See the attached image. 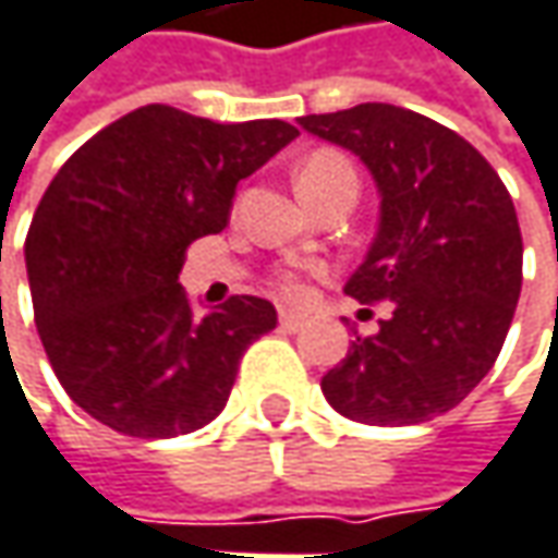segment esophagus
I'll return each mask as SVG.
<instances>
[{
	"label": "esophagus",
	"mask_w": 558,
	"mask_h": 558,
	"mask_svg": "<svg viewBox=\"0 0 558 558\" xmlns=\"http://www.w3.org/2000/svg\"><path fill=\"white\" fill-rule=\"evenodd\" d=\"M279 324H282V330H289V333H299L307 327V317L299 314V311H279Z\"/></svg>",
	"instance_id": "34e87169"
}]
</instances>
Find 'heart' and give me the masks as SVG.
<instances>
[{"instance_id":"b5f03b06","label":"heart","mask_w":558,"mask_h":558,"mask_svg":"<svg viewBox=\"0 0 558 558\" xmlns=\"http://www.w3.org/2000/svg\"><path fill=\"white\" fill-rule=\"evenodd\" d=\"M345 171H352V165H349L342 155H337V151H314V155L299 168V193L317 186V183H324V180L333 178V174H345ZM352 174H355V171H352ZM276 286H279L286 295H301L299 276H292V272H279Z\"/></svg>"}]
</instances>
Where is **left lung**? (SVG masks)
<instances>
[{
  "instance_id": "left-lung-1",
  "label": "left lung",
  "mask_w": 558,
  "mask_h": 558,
  "mask_svg": "<svg viewBox=\"0 0 558 558\" xmlns=\"http://www.w3.org/2000/svg\"><path fill=\"white\" fill-rule=\"evenodd\" d=\"M299 123L355 151L378 183V234L345 295L393 307L324 375V397L365 425L454 410L496 365L521 295L524 244L505 183L463 136L407 107L359 104Z\"/></svg>"
}]
</instances>
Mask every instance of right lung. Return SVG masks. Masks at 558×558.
I'll return each instance as SVG.
<instances>
[{
  "label": "right lung",
  "instance_id": "1",
  "mask_svg": "<svg viewBox=\"0 0 558 558\" xmlns=\"http://www.w3.org/2000/svg\"><path fill=\"white\" fill-rule=\"evenodd\" d=\"M299 136L286 120L213 123L140 107L50 180L24 241L34 324L65 393L107 428L174 438L219 416L276 307L234 295L193 314L178 276L228 225L234 186Z\"/></svg>",
  "mask_w": 558,
  "mask_h": 558
}]
</instances>
